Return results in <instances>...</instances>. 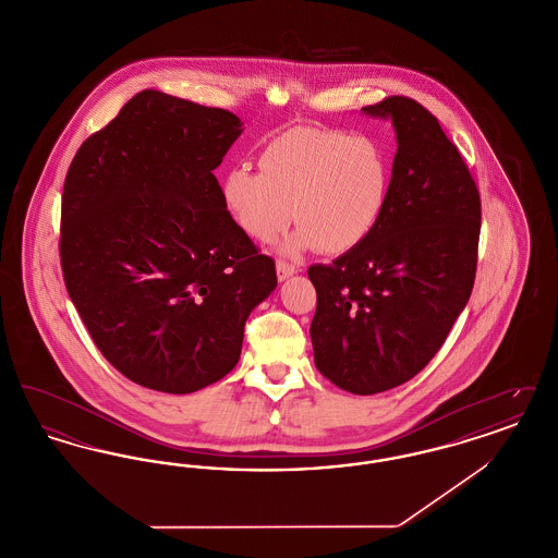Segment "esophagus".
I'll return each instance as SVG.
<instances>
[{"label": "esophagus", "mask_w": 558, "mask_h": 558, "mask_svg": "<svg viewBox=\"0 0 558 558\" xmlns=\"http://www.w3.org/2000/svg\"><path fill=\"white\" fill-rule=\"evenodd\" d=\"M276 274H278V280L282 282V280H287V278H291L296 274V267L289 264V262H276Z\"/></svg>", "instance_id": "esophagus-1"}]
</instances>
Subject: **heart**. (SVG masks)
Listing matches in <instances>:
<instances>
[{
	"mask_svg": "<svg viewBox=\"0 0 558 558\" xmlns=\"http://www.w3.org/2000/svg\"><path fill=\"white\" fill-rule=\"evenodd\" d=\"M259 173L236 167L221 180V198L240 230L271 239L292 217L284 253L319 246L345 253L368 239L389 201L391 162L371 135L292 128L259 153Z\"/></svg>",
	"mask_w": 558,
	"mask_h": 558,
	"instance_id": "obj_1",
	"label": "heart"
}]
</instances>
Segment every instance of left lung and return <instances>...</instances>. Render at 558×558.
<instances>
[{"label":"left lung","mask_w":558,"mask_h":558,"mask_svg":"<svg viewBox=\"0 0 558 558\" xmlns=\"http://www.w3.org/2000/svg\"><path fill=\"white\" fill-rule=\"evenodd\" d=\"M398 140L389 201L368 239L330 266H312L318 307L314 362L355 396L408 383L446 343L477 269V186L439 121L391 96L362 108Z\"/></svg>","instance_id":"left-lung-1"}]
</instances>
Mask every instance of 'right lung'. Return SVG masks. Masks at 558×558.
<instances>
[{"instance_id":"right-lung-1","label":"right lung","mask_w":558,"mask_h":558,"mask_svg":"<svg viewBox=\"0 0 558 558\" xmlns=\"http://www.w3.org/2000/svg\"><path fill=\"white\" fill-rule=\"evenodd\" d=\"M240 133L230 110L144 89L69 167L64 284L102 355L142 387L184 396L223 378L278 284L213 175Z\"/></svg>"}]
</instances>
